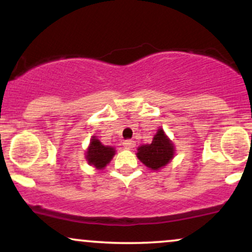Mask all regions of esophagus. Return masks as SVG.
Wrapping results in <instances>:
<instances>
[{
  "label": "esophagus",
  "instance_id": "obj_1",
  "mask_svg": "<svg viewBox=\"0 0 252 252\" xmlns=\"http://www.w3.org/2000/svg\"><path fill=\"white\" fill-rule=\"evenodd\" d=\"M123 146H124V148H126V149H131V148H134V147H135V142H134V141H131V140H126V141H124V142H123Z\"/></svg>",
  "mask_w": 252,
  "mask_h": 252
}]
</instances>
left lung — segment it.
Wrapping results in <instances>:
<instances>
[{
	"label": "left lung",
	"instance_id": "1",
	"mask_svg": "<svg viewBox=\"0 0 252 252\" xmlns=\"http://www.w3.org/2000/svg\"><path fill=\"white\" fill-rule=\"evenodd\" d=\"M137 158L142 163L153 170H158L174 156V144L167 137L162 129H158L150 144L138 147Z\"/></svg>",
	"mask_w": 252,
	"mask_h": 252
}]
</instances>
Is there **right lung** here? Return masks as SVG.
Here are the masks:
<instances>
[{"instance_id":"right-lung-1","label":"right lung","mask_w":252,"mask_h":252,"mask_svg":"<svg viewBox=\"0 0 252 252\" xmlns=\"http://www.w3.org/2000/svg\"><path fill=\"white\" fill-rule=\"evenodd\" d=\"M115 148L109 146H103L96 136H92L90 146L86 150V160L89 164L96 167L97 169H103L115 155Z\"/></svg>"}]
</instances>
